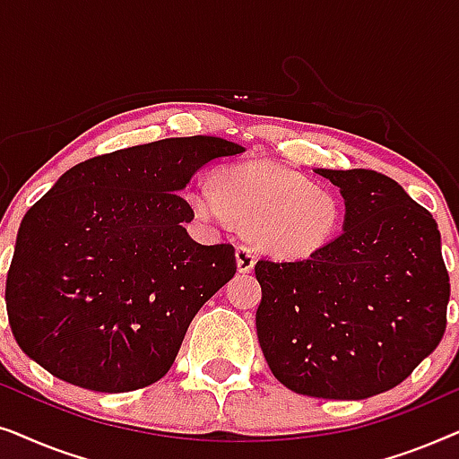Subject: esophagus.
Returning a JSON list of instances; mask_svg holds the SVG:
<instances>
[{"mask_svg":"<svg viewBox=\"0 0 459 459\" xmlns=\"http://www.w3.org/2000/svg\"><path fill=\"white\" fill-rule=\"evenodd\" d=\"M236 261H238V272L240 273H250L255 267V253L248 247H240L236 248Z\"/></svg>","mask_w":459,"mask_h":459,"instance_id":"obj_1","label":"esophagus"}]
</instances>
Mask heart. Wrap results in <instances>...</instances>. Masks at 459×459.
Instances as JSON below:
<instances>
[{
    "instance_id": "obj_1",
    "label": "heart",
    "mask_w": 459,
    "mask_h": 459,
    "mask_svg": "<svg viewBox=\"0 0 459 459\" xmlns=\"http://www.w3.org/2000/svg\"><path fill=\"white\" fill-rule=\"evenodd\" d=\"M212 190L192 184L186 200L204 221L231 219L263 253L281 261L311 259L328 248L342 228V200L328 186L278 162L253 160L221 167Z\"/></svg>"
}]
</instances>
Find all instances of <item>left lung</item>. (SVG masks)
<instances>
[{
	"instance_id": "left-lung-1",
	"label": "left lung",
	"mask_w": 459,
	"mask_h": 459,
	"mask_svg": "<svg viewBox=\"0 0 459 459\" xmlns=\"http://www.w3.org/2000/svg\"><path fill=\"white\" fill-rule=\"evenodd\" d=\"M316 173L341 190L342 234L311 259L256 263V336L290 391L359 401L401 385L441 342L449 273L437 221L397 181Z\"/></svg>"
}]
</instances>
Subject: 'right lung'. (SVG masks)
I'll return each instance as SVG.
<instances>
[{
	"instance_id": "obj_1",
	"label": "right lung",
	"mask_w": 459,
	"mask_h": 459,
	"mask_svg": "<svg viewBox=\"0 0 459 459\" xmlns=\"http://www.w3.org/2000/svg\"><path fill=\"white\" fill-rule=\"evenodd\" d=\"M169 137L79 162L30 206L5 280L12 334L56 378L127 393L173 366L200 307L234 278L231 244L194 242L179 196L206 162L242 154Z\"/></svg>"
}]
</instances>
